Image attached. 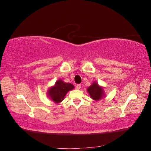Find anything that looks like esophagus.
<instances>
[{"label": "esophagus", "instance_id": "34e87169", "mask_svg": "<svg viewBox=\"0 0 151 151\" xmlns=\"http://www.w3.org/2000/svg\"><path fill=\"white\" fill-rule=\"evenodd\" d=\"M81 84H77L76 85V89H81Z\"/></svg>", "mask_w": 151, "mask_h": 151}]
</instances>
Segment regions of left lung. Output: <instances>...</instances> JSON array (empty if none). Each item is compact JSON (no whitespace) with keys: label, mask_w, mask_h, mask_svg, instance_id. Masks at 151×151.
<instances>
[{"label":"left lung","mask_w":151,"mask_h":151,"mask_svg":"<svg viewBox=\"0 0 151 151\" xmlns=\"http://www.w3.org/2000/svg\"><path fill=\"white\" fill-rule=\"evenodd\" d=\"M87 91L90 95V97L95 101H99L104 96V91L103 87L99 86L96 82H94L91 84L87 89Z\"/></svg>","instance_id":"8db88e82"}]
</instances>
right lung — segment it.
Wrapping results in <instances>:
<instances>
[{
    "instance_id": "1",
    "label": "right lung",
    "mask_w": 151,
    "mask_h": 151,
    "mask_svg": "<svg viewBox=\"0 0 151 151\" xmlns=\"http://www.w3.org/2000/svg\"><path fill=\"white\" fill-rule=\"evenodd\" d=\"M74 88V85L70 83H65L61 79H59L53 86L48 89L47 93L50 99L54 103H59L63 101L68 91Z\"/></svg>"
}]
</instances>
